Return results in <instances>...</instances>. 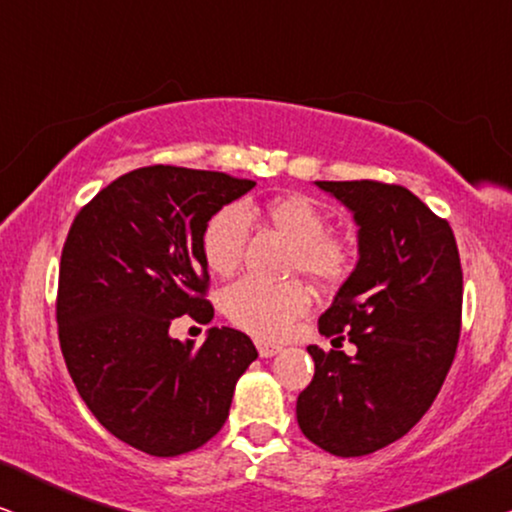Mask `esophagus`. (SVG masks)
Segmentation results:
<instances>
[{
	"label": "esophagus",
	"mask_w": 512,
	"mask_h": 512,
	"mask_svg": "<svg viewBox=\"0 0 512 512\" xmlns=\"http://www.w3.org/2000/svg\"><path fill=\"white\" fill-rule=\"evenodd\" d=\"M256 349H258V354H261V359H270V356L282 352V347L272 345V342H265V340H256Z\"/></svg>",
	"instance_id": "obj_1"
}]
</instances>
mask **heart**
Wrapping results in <instances>:
<instances>
[{
    "mask_svg": "<svg viewBox=\"0 0 512 512\" xmlns=\"http://www.w3.org/2000/svg\"><path fill=\"white\" fill-rule=\"evenodd\" d=\"M256 214L251 205L221 207L202 230V256L214 275L228 277L240 268L249 240V219ZM263 219L284 235L293 251V270L312 282L333 286L352 270L354 256L347 242L331 237V221L317 202L305 195H279L261 207ZM223 310L244 331L261 338H279L293 321L310 310V291L300 282L263 284L240 279L223 293Z\"/></svg>",
    "mask_w": 512,
    "mask_h": 512,
    "instance_id": "b5f03b06",
    "label": "heart"
}]
</instances>
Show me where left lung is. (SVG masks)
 Wrapping results in <instances>:
<instances>
[{
  "label": "left lung",
  "instance_id": "left-lung-1",
  "mask_svg": "<svg viewBox=\"0 0 512 512\" xmlns=\"http://www.w3.org/2000/svg\"><path fill=\"white\" fill-rule=\"evenodd\" d=\"M359 226V261L319 317V333L356 354L307 347L310 387L300 431L335 457H363L403 438L436 401L461 328V263L450 223L408 188L314 181Z\"/></svg>",
  "mask_w": 512,
  "mask_h": 512
}]
</instances>
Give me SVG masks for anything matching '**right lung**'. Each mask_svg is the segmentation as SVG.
Segmentation results:
<instances>
[{
    "label": "right lung",
    "mask_w": 512,
    "mask_h": 512,
    "mask_svg": "<svg viewBox=\"0 0 512 512\" xmlns=\"http://www.w3.org/2000/svg\"><path fill=\"white\" fill-rule=\"evenodd\" d=\"M256 181L153 165L102 188L76 214L60 258L58 333L76 391L104 429L153 457L198 450L226 424L256 347L209 328L200 347L170 335L209 324L202 230Z\"/></svg>",
    "instance_id": "right-lung-1"
}]
</instances>
